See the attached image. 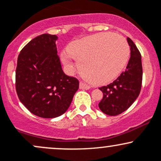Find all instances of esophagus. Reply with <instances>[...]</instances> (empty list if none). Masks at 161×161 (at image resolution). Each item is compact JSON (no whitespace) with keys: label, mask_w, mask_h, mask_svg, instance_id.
I'll return each mask as SVG.
<instances>
[{"label":"esophagus","mask_w":161,"mask_h":161,"mask_svg":"<svg viewBox=\"0 0 161 161\" xmlns=\"http://www.w3.org/2000/svg\"><path fill=\"white\" fill-rule=\"evenodd\" d=\"M79 88H81V89H86V90H88L90 88V86H88V85L85 84L84 82H81L79 83Z\"/></svg>","instance_id":"esophagus-1"}]
</instances>
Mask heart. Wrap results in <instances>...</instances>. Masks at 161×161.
<instances>
[{
    "label": "heart",
    "mask_w": 161,
    "mask_h": 161,
    "mask_svg": "<svg viewBox=\"0 0 161 161\" xmlns=\"http://www.w3.org/2000/svg\"><path fill=\"white\" fill-rule=\"evenodd\" d=\"M130 56L128 42L113 33H98L73 42L61 53L66 67L73 68V58L80 73L95 85H104L115 79L126 66Z\"/></svg>",
    "instance_id": "b5f03b06"
}]
</instances>
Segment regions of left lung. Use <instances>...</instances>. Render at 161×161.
<instances>
[{"label":"left lung","mask_w":161,"mask_h":161,"mask_svg":"<svg viewBox=\"0 0 161 161\" xmlns=\"http://www.w3.org/2000/svg\"><path fill=\"white\" fill-rule=\"evenodd\" d=\"M127 42L131 52L126 69L112 83L99 88L103 92V98L98 107L101 111L109 116L119 115L126 110L133 104L141 91V53L130 38H127Z\"/></svg>","instance_id":"8db88e82"}]
</instances>
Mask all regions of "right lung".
<instances>
[{
	"label": "right lung",
	"mask_w": 161,
	"mask_h": 161,
	"mask_svg": "<svg viewBox=\"0 0 161 161\" xmlns=\"http://www.w3.org/2000/svg\"><path fill=\"white\" fill-rule=\"evenodd\" d=\"M55 35L33 38L20 51L16 69L19 101L32 114L55 118L69 108L79 82L64 73L57 55Z\"/></svg>",
	"instance_id": "obj_1"
}]
</instances>
